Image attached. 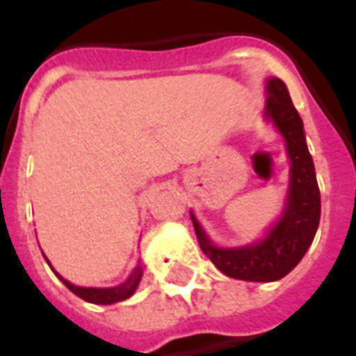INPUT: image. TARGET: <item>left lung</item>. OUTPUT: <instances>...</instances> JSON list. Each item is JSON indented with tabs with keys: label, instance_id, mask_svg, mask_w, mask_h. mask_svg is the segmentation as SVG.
<instances>
[{
	"label": "left lung",
	"instance_id": "1",
	"mask_svg": "<svg viewBox=\"0 0 356 356\" xmlns=\"http://www.w3.org/2000/svg\"><path fill=\"white\" fill-rule=\"evenodd\" d=\"M267 94L266 115L284 135L292 162L287 207L278 222L259 244L222 250L213 246L196 217L191 216L201 251L213 266L229 278L248 282H275L287 276L312 244L321 219V193L303 121L292 105L287 85L280 78L267 81Z\"/></svg>",
	"mask_w": 356,
	"mask_h": 356
}]
</instances>
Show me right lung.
<instances>
[{
    "label": "right lung",
    "mask_w": 356,
    "mask_h": 356,
    "mask_svg": "<svg viewBox=\"0 0 356 356\" xmlns=\"http://www.w3.org/2000/svg\"><path fill=\"white\" fill-rule=\"evenodd\" d=\"M46 262H48V259H46ZM53 273H55V275L62 280V284H64L65 287L72 292V294H76L78 298H81L83 301H89V303H94V305H112V303H118V301L127 300V298H130V296L134 294L135 289H137V285H139L140 278H143V266L135 267L134 271H131L130 278H128L124 284L118 285V287H110V289L76 287V285L69 284L67 280L62 278V276L58 275L56 271H53Z\"/></svg>",
    "instance_id": "right-lung-1"
}]
</instances>
